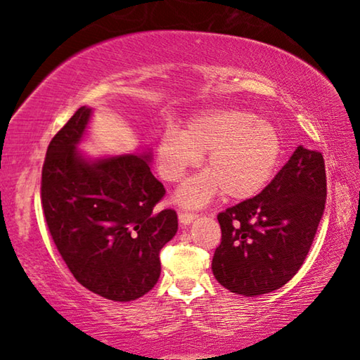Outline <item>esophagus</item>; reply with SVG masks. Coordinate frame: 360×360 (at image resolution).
<instances>
[{
  "label": "esophagus",
  "mask_w": 360,
  "mask_h": 360,
  "mask_svg": "<svg viewBox=\"0 0 360 360\" xmlns=\"http://www.w3.org/2000/svg\"><path fill=\"white\" fill-rule=\"evenodd\" d=\"M178 217H179V222L182 224V225H191L195 219H197V214H193V212H184V211H181L179 214H178Z\"/></svg>",
  "instance_id": "34e87169"
}]
</instances>
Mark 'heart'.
<instances>
[{
	"mask_svg": "<svg viewBox=\"0 0 360 360\" xmlns=\"http://www.w3.org/2000/svg\"><path fill=\"white\" fill-rule=\"evenodd\" d=\"M283 138L275 125L245 109H212L187 122L184 130L167 129L157 141L158 173L178 182L206 155L208 169L179 187L176 202L200 208L222 193L248 200L275 176L283 157Z\"/></svg>",
	"mask_w": 360,
	"mask_h": 360,
	"instance_id": "b5f03b06",
	"label": "heart"
}]
</instances>
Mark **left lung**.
<instances>
[{
	"label": "left lung",
	"mask_w": 360,
	"mask_h": 360,
	"mask_svg": "<svg viewBox=\"0 0 360 360\" xmlns=\"http://www.w3.org/2000/svg\"><path fill=\"white\" fill-rule=\"evenodd\" d=\"M326 195L322 154L298 146L257 197L217 216L222 241L212 257L214 278L245 297L283 288L313 245Z\"/></svg>",
	"instance_id": "8db88e82"
}]
</instances>
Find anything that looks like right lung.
<instances>
[{"label":"right lung","instance_id":"1","mask_svg":"<svg viewBox=\"0 0 360 360\" xmlns=\"http://www.w3.org/2000/svg\"><path fill=\"white\" fill-rule=\"evenodd\" d=\"M94 109L79 108L49 144L41 198L49 231L72 276L114 302H131L160 278V249L178 231L150 172L152 150L90 157L79 149Z\"/></svg>","mask_w":360,"mask_h":360}]
</instances>
